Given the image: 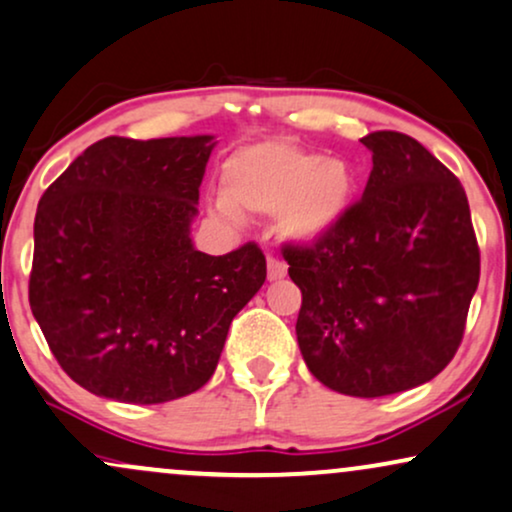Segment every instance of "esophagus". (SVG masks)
Segmentation results:
<instances>
[{"instance_id":"obj_1","label":"esophagus","mask_w":512,"mask_h":512,"mask_svg":"<svg viewBox=\"0 0 512 512\" xmlns=\"http://www.w3.org/2000/svg\"><path fill=\"white\" fill-rule=\"evenodd\" d=\"M287 275V266L282 261H277V258L270 256L268 258V280H282V277Z\"/></svg>"}]
</instances>
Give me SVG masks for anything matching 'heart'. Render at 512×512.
<instances>
[{
  "mask_svg": "<svg viewBox=\"0 0 512 512\" xmlns=\"http://www.w3.org/2000/svg\"><path fill=\"white\" fill-rule=\"evenodd\" d=\"M356 194L358 173L349 161L275 137L244 144L227 156L220 211L230 218L277 216L282 237L313 246L344 225Z\"/></svg>",
  "mask_w": 512,
  "mask_h": 512,
  "instance_id": "heart-1",
  "label": "heart"
}]
</instances>
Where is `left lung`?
<instances>
[{
    "label": "left lung",
    "instance_id": "8db88e82",
    "mask_svg": "<svg viewBox=\"0 0 512 512\" xmlns=\"http://www.w3.org/2000/svg\"><path fill=\"white\" fill-rule=\"evenodd\" d=\"M372 170L325 242L282 249L301 289L296 339L311 375L346 396L420 387L456 356L479 282L460 180L418 140L370 132Z\"/></svg>",
    "mask_w": 512,
    "mask_h": 512
}]
</instances>
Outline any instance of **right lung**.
<instances>
[{"label":"right lung","mask_w":512,"mask_h":512,"mask_svg":"<svg viewBox=\"0 0 512 512\" xmlns=\"http://www.w3.org/2000/svg\"><path fill=\"white\" fill-rule=\"evenodd\" d=\"M213 135L94 142L42 194L30 308L82 389L166 403L211 380L232 318L266 282V256L194 249Z\"/></svg>","instance_id":"obj_1"}]
</instances>
